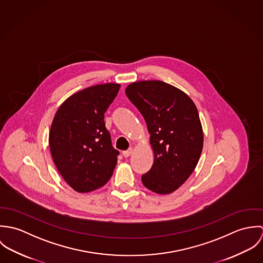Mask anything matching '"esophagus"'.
<instances>
[{"mask_svg": "<svg viewBox=\"0 0 263 263\" xmlns=\"http://www.w3.org/2000/svg\"><path fill=\"white\" fill-rule=\"evenodd\" d=\"M133 149H132V148H130V149H128V150H126V151H123V152H122V155H123V157H124V158H127V157H129V156H130V155H132V153H133Z\"/></svg>", "mask_w": 263, "mask_h": 263, "instance_id": "esophagus-1", "label": "esophagus"}]
</instances>
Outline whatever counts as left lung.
I'll return each mask as SVG.
<instances>
[{
    "label": "left lung",
    "instance_id": "left-lung-1",
    "mask_svg": "<svg viewBox=\"0 0 263 263\" xmlns=\"http://www.w3.org/2000/svg\"><path fill=\"white\" fill-rule=\"evenodd\" d=\"M125 94L144 116L154 151V164L142 182L155 193L169 194L187 180L202 151L197 108L187 94L162 81L132 83Z\"/></svg>",
    "mask_w": 263,
    "mask_h": 263
}]
</instances>
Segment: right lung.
Masks as SVG:
<instances>
[{
	"label": "right lung",
	"instance_id": "obj_1",
	"mask_svg": "<svg viewBox=\"0 0 263 263\" xmlns=\"http://www.w3.org/2000/svg\"><path fill=\"white\" fill-rule=\"evenodd\" d=\"M119 88V84L107 83L79 91L53 117L50 153L62 177L78 192L102 187L112 176L119 152L112 147L104 113Z\"/></svg>",
	"mask_w": 263,
	"mask_h": 263
}]
</instances>
